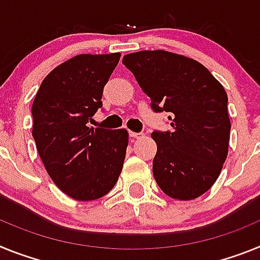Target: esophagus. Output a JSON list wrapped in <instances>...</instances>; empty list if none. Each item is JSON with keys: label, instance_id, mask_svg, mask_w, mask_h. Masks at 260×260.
<instances>
[{"label": "esophagus", "instance_id": "esophagus-1", "mask_svg": "<svg viewBox=\"0 0 260 260\" xmlns=\"http://www.w3.org/2000/svg\"><path fill=\"white\" fill-rule=\"evenodd\" d=\"M129 136L132 137V139H141V137H144V133H136V132H132V131H131Z\"/></svg>", "mask_w": 260, "mask_h": 260}]
</instances>
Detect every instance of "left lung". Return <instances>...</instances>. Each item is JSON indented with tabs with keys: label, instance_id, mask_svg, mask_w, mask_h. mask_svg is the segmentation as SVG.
Listing matches in <instances>:
<instances>
[{
	"label": "left lung",
	"instance_id": "1",
	"mask_svg": "<svg viewBox=\"0 0 260 260\" xmlns=\"http://www.w3.org/2000/svg\"><path fill=\"white\" fill-rule=\"evenodd\" d=\"M155 112L166 111L173 129L154 131L153 175L168 196L192 200L213 186L229 149L228 95L211 72L173 52L140 51L123 57Z\"/></svg>",
	"mask_w": 260,
	"mask_h": 260
}]
</instances>
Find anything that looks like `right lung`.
I'll return each instance as SVG.
<instances>
[{
    "label": "right lung",
    "mask_w": 260,
    "mask_h": 260,
    "mask_svg": "<svg viewBox=\"0 0 260 260\" xmlns=\"http://www.w3.org/2000/svg\"><path fill=\"white\" fill-rule=\"evenodd\" d=\"M120 53L77 55L43 80L32 103V137L51 179L68 196L90 202L116 184L127 129L87 125L102 107L103 87Z\"/></svg>",
    "instance_id": "add662e5"
}]
</instances>
